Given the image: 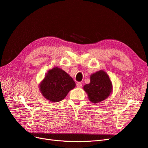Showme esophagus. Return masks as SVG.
<instances>
[{
	"label": "esophagus",
	"instance_id": "esophagus-1",
	"mask_svg": "<svg viewBox=\"0 0 148 148\" xmlns=\"http://www.w3.org/2000/svg\"><path fill=\"white\" fill-rule=\"evenodd\" d=\"M77 86L78 88H82V83L81 82H78L77 84Z\"/></svg>",
	"mask_w": 148,
	"mask_h": 148
}]
</instances>
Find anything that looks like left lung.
<instances>
[{
    "mask_svg": "<svg viewBox=\"0 0 148 148\" xmlns=\"http://www.w3.org/2000/svg\"><path fill=\"white\" fill-rule=\"evenodd\" d=\"M90 79V83L85 84L83 87L89 101L97 103L108 97L112 91V84L105 71L100 70L91 75Z\"/></svg>",
    "mask_w": 148,
    "mask_h": 148,
    "instance_id": "8db88e82",
    "label": "left lung"
}]
</instances>
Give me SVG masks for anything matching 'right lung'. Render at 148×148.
I'll use <instances>...</instances> for the list:
<instances>
[{
    "label": "right lung",
    "instance_id": "right-lung-1",
    "mask_svg": "<svg viewBox=\"0 0 148 148\" xmlns=\"http://www.w3.org/2000/svg\"><path fill=\"white\" fill-rule=\"evenodd\" d=\"M75 83L65 71L55 67L50 70L39 85L40 91L51 102L64 99L68 92L75 87Z\"/></svg>",
    "mask_w": 148,
    "mask_h": 148
}]
</instances>
